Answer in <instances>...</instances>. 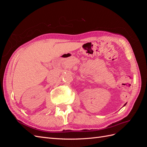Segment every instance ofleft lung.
<instances>
[{"label": "left lung", "mask_w": 147, "mask_h": 147, "mask_svg": "<svg viewBox=\"0 0 147 147\" xmlns=\"http://www.w3.org/2000/svg\"><path fill=\"white\" fill-rule=\"evenodd\" d=\"M126 104H124V105H126Z\"/></svg>", "instance_id": "1"}]
</instances>
